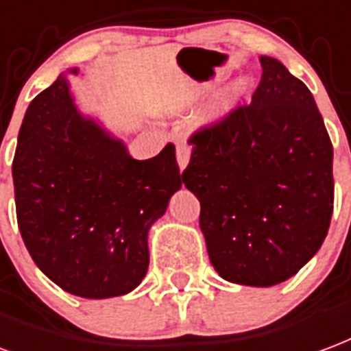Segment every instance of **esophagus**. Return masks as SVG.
<instances>
[{"instance_id":"obj_1","label":"esophagus","mask_w":351,"mask_h":351,"mask_svg":"<svg viewBox=\"0 0 351 351\" xmlns=\"http://www.w3.org/2000/svg\"><path fill=\"white\" fill-rule=\"evenodd\" d=\"M189 154H191V149H189V145H186V143H180V145L176 147V162H178V169H180V171H184V169L188 167Z\"/></svg>"}]
</instances>
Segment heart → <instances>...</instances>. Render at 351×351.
Returning a JSON list of instances; mask_svg holds the SVG:
<instances>
[{
  "label": "heart",
  "instance_id": "heart-1",
  "mask_svg": "<svg viewBox=\"0 0 351 351\" xmlns=\"http://www.w3.org/2000/svg\"><path fill=\"white\" fill-rule=\"evenodd\" d=\"M249 93V77L238 76L225 83L221 89L215 93L214 106H212V113L214 115H225L230 110H234L236 106L245 98Z\"/></svg>",
  "mask_w": 351,
  "mask_h": 351
}]
</instances>
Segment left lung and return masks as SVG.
I'll list each match as a JSON object with an SVG mask.
<instances>
[{"label":"left lung","instance_id":"obj_1","mask_svg":"<svg viewBox=\"0 0 351 351\" xmlns=\"http://www.w3.org/2000/svg\"><path fill=\"white\" fill-rule=\"evenodd\" d=\"M249 106L191 137L182 173L201 202L208 256L223 279L274 287L307 264L333 214V145L307 85L262 56Z\"/></svg>","mask_w":351,"mask_h":351}]
</instances>
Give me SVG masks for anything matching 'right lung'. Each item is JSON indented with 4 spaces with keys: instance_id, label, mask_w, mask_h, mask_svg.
<instances>
[{
    "instance_id": "1",
    "label": "right lung",
    "mask_w": 351,
    "mask_h": 351,
    "mask_svg": "<svg viewBox=\"0 0 351 351\" xmlns=\"http://www.w3.org/2000/svg\"><path fill=\"white\" fill-rule=\"evenodd\" d=\"M59 74L29 104L12 162L18 227L38 269L69 294L132 292L149 269V230L182 188L175 147L134 160L126 143L77 110Z\"/></svg>"
}]
</instances>
